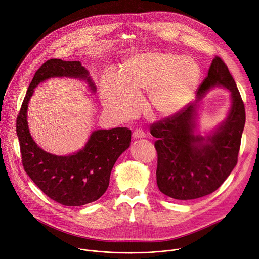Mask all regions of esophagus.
I'll return each mask as SVG.
<instances>
[{
	"label": "esophagus",
	"mask_w": 259,
	"mask_h": 259,
	"mask_svg": "<svg viewBox=\"0 0 259 259\" xmlns=\"http://www.w3.org/2000/svg\"><path fill=\"white\" fill-rule=\"evenodd\" d=\"M132 137H133L134 139H137V138H144V137H145V133H144L142 130H140V129H136V130L133 132Z\"/></svg>",
	"instance_id": "1"
}]
</instances>
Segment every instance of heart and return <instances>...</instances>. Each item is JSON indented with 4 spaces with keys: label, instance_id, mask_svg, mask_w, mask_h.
Instances as JSON below:
<instances>
[{
    "label": "heart",
    "instance_id": "heart-1",
    "mask_svg": "<svg viewBox=\"0 0 259 259\" xmlns=\"http://www.w3.org/2000/svg\"><path fill=\"white\" fill-rule=\"evenodd\" d=\"M200 78V67L190 57L169 52L130 55L120 74L106 71L101 79L105 108L119 119L140 109L138 95L148 92V107L157 116L177 114L188 103Z\"/></svg>",
    "mask_w": 259,
    "mask_h": 259
}]
</instances>
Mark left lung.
<instances>
[{
	"instance_id": "obj_1",
	"label": "left lung",
	"mask_w": 259,
	"mask_h": 259,
	"mask_svg": "<svg viewBox=\"0 0 259 259\" xmlns=\"http://www.w3.org/2000/svg\"><path fill=\"white\" fill-rule=\"evenodd\" d=\"M214 87L231 93L227 118L210 134L196 133L198 103ZM196 103L150 126L157 138L156 183L164 195L179 200L196 199L215 191L237 164L245 125V108L227 65L215 57L197 90Z\"/></svg>"
}]
</instances>
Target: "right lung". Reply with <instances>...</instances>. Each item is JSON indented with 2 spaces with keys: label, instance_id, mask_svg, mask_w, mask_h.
Returning <instances> with one entry per match:
<instances>
[{
  "label": "right lung",
  "instance_id": "add662e5",
  "mask_svg": "<svg viewBox=\"0 0 259 259\" xmlns=\"http://www.w3.org/2000/svg\"><path fill=\"white\" fill-rule=\"evenodd\" d=\"M54 77L84 80L91 92H97L90 72L79 61L51 59L44 63L28 86L17 117L22 164L29 178L51 199L66 206H80L98 200L107 191L115 162L130 146L131 130H95L82 149L69 155L45 151L30 135L27 108L36 86Z\"/></svg>",
  "mask_w": 259,
  "mask_h": 259
}]
</instances>
